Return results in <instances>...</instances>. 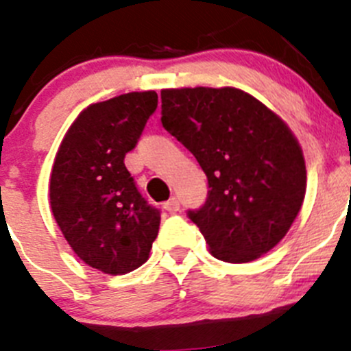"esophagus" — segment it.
I'll list each match as a JSON object with an SVG mask.
<instances>
[{
  "label": "esophagus",
  "mask_w": 351,
  "mask_h": 351,
  "mask_svg": "<svg viewBox=\"0 0 351 351\" xmlns=\"http://www.w3.org/2000/svg\"><path fill=\"white\" fill-rule=\"evenodd\" d=\"M165 209L168 213H178L180 211V201L176 197H171L169 201L165 202Z\"/></svg>",
  "instance_id": "obj_1"
}]
</instances>
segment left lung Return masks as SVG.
Returning <instances> with one entry per match:
<instances>
[{"label": "left lung", "mask_w": 351, "mask_h": 351, "mask_svg": "<svg viewBox=\"0 0 351 351\" xmlns=\"http://www.w3.org/2000/svg\"><path fill=\"white\" fill-rule=\"evenodd\" d=\"M160 123L208 176V197L186 215L215 258L247 263L279 244L300 213L306 168L293 131L237 88L160 91Z\"/></svg>", "instance_id": "1"}]
</instances>
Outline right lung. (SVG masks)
Segmentation results:
<instances>
[{"instance_id":"right-lung-1","label":"right lung","mask_w":351,"mask_h":351,"mask_svg":"<svg viewBox=\"0 0 351 351\" xmlns=\"http://www.w3.org/2000/svg\"><path fill=\"white\" fill-rule=\"evenodd\" d=\"M157 109L156 91H133L86 107L55 156L50 206L74 253L110 275L149 260L160 211L143 199L124 166Z\"/></svg>"}]
</instances>
